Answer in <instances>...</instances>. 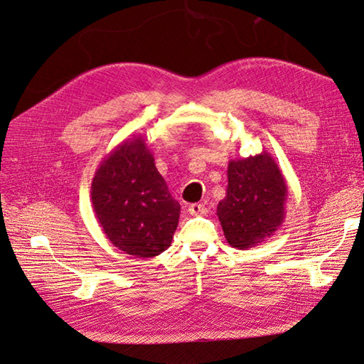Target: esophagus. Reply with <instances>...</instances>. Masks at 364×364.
Returning a JSON list of instances; mask_svg holds the SVG:
<instances>
[{"mask_svg": "<svg viewBox=\"0 0 364 364\" xmlns=\"http://www.w3.org/2000/svg\"><path fill=\"white\" fill-rule=\"evenodd\" d=\"M208 208L203 203H194L189 206V214L192 215H206Z\"/></svg>", "mask_w": 364, "mask_h": 364, "instance_id": "esophagus-1", "label": "esophagus"}]
</instances>
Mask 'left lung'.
Wrapping results in <instances>:
<instances>
[{"instance_id":"8db88e82","label":"left lung","mask_w":364,"mask_h":364,"mask_svg":"<svg viewBox=\"0 0 364 364\" xmlns=\"http://www.w3.org/2000/svg\"><path fill=\"white\" fill-rule=\"evenodd\" d=\"M227 175V196L218 205V215L227 242L245 250L282 227L288 184L267 151L231 159Z\"/></svg>"}]
</instances>
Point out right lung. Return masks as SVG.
<instances>
[{"label": "right lung", "mask_w": 364, "mask_h": 364, "mask_svg": "<svg viewBox=\"0 0 364 364\" xmlns=\"http://www.w3.org/2000/svg\"><path fill=\"white\" fill-rule=\"evenodd\" d=\"M145 141L133 136L115 146L100 162L90 188L103 233L136 258H153L168 249L181 211Z\"/></svg>", "instance_id": "obj_1"}]
</instances>
